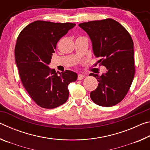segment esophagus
I'll return each mask as SVG.
<instances>
[{
  "label": "esophagus",
  "mask_w": 150,
  "mask_h": 150,
  "mask_svg": "<svg viewBox=\"0 0 150 150\" xmlns=\"http://www.w3.org/2000/svg\"><path fill=\"white\" fill-rule=\"evenodd\" d=\"M85 77V75H81V74H79L78 75V77H77V79L78 80H82L83 78Z\"/></svg>",
  "instance_id": "34e87169"
}]
</instances>
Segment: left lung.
Masks as SVG:
<instances>
[{
	"label": "left lung",
	"instance_id": "8db88e82",
	"mask_svg": "<svg viewBox=\"0 0 150 150\" xmlns=\"http://www.w3.org/2000/svg\"><path fill=\"white\" fill-rule=\"evenodd\" d=\"M89 35L93 52L107 72L98 75V87L90 94L96 105L108 107L121 102L128 93L135 75L134 43L130 34L116 20L106 18L79 24Z\"/></svg>",
	"mask_w": 150,
	"mask_h": 150
}]
</instances>
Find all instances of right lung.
Instances as JSON below:
<instances>
[{"mask_svg":"<svg viewBox=\"0 0 150 150\" xmlns=\"http://www.w3.org/2000/svg\"><path fill=\"white\" fill-rule=\"evenodd\" d=\"M75 24L37 20L20 32L15 45V60L25 89L40 107L52 109L67 100L70 83L77 74L65 70L58 74L48 65L59 40Z\"/></svg>","mask_w":150,"mask_h":150,"instance_id":"right-lung-1","label":"right lung"}]
</instances>
